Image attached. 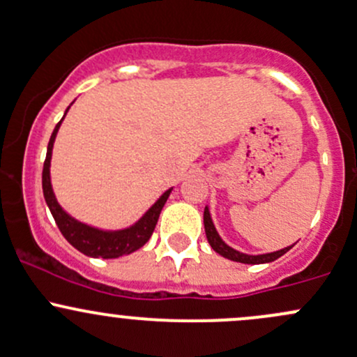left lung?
<instances>
[{
    "instance_id": "obj_1",
    "label": "left lung",
    "mask_w": 357,
    "mask_h": 357,
    "mask_svg": "<svg viewBox=\"0 0 357 357\" xmlns=\"http://www.w3.org/2000/svg\"><path fill=\"white\" fill-rule=\"evenodd\" d=\"M204 229H206V236H208V241H209L211 247H213V250L218 252V254H220V255L226 257V259L233 260V262H241V264H267V262H272V260L279 259V257L284 255L287 250H291V248H293V245H291V247L282 248V250L271 252V254H264V255L241 254V252L235 250V248L228 247V245H226L225 241L221 240V236L218 235L216 228H214L213 220H211V214H209V209L208 208L204 209Z\"/></svg>"
}]
</instances>
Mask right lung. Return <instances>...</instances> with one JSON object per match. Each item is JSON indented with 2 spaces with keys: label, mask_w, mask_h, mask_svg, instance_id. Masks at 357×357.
Segmentation results:
<instances>
[{
  "label": "right lung",
  "mask_w": 357,
  "mask_h": 357,
  "mask_svg": "<svg viewBox=\"0 0 357 357\" xmlns=\"http://www.w3.org/2000/svg\"><path fill=\"white\" fill-rule=\"evenodd\" d=\"M63 119L57 122L54 131H52L51 139H49L44 170H42V190H44L45 202H47L49 209H51L57 228H59V231L63 233L64 238L70 241L76 250H79L82 254H85L88 257H95V259H98V257H102V259H117V257L132 254L137 248L143 247V245L149 240V236L153 235L155 226L158 223L160 213H162L165 202H167L172 189H168L167 192H165L162 197L144 213V216L141 218L137 223H134L132 226H129V228L126 229L103 231V229L93 228V226L79 223L78 220L71 218L66 211L61 208L59 202L56 201V195L52 192L51 185L52 146H54L56 134L59 131V126L61 122H63Z\"/></svg>",
  "instance_id": "obj_1"
}]
</instances>
